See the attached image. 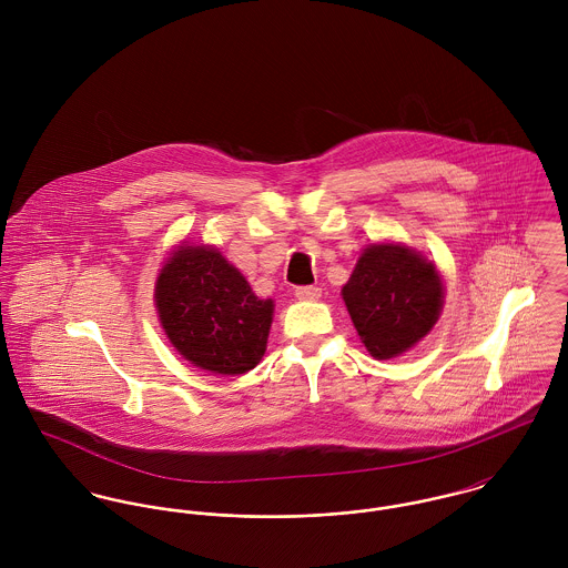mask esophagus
Masks as SVG:
<instances>
[{
  "instance_id": "1",
  "label": "esophagus",
  "mask_w": 568,
  "mask_h": 568,
  "mask_svg": "<svg viewBox=\"0 0 568 568\" xmlns=\"http://www.w3.org/2000/svg\"><path fill=\"white\" fill-rule=\"evenodd\" d=\"M295 297L304 300V302H313V300L322 297V288L320 286H300V288H295Z\"/></svg>"
}]
</instances>
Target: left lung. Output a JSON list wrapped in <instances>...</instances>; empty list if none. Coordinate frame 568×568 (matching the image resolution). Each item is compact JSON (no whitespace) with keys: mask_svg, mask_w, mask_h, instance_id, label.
<instances>
[{"mask_svg":"<svg viewBox=\"0 0 568 568\" xmlns=\"http://www.w3.org/2000/svg\"><path fill=\"white\" fill-rule=\"evenodd\" d=\"M341 293L361 341L378 361L422 341L444 306L439 271L405 244L367 246Z\"/></svg>","mask_w":568,"mask_h":568,"instance_id":"left-lung-1","label":"left lung"}]
</instances>
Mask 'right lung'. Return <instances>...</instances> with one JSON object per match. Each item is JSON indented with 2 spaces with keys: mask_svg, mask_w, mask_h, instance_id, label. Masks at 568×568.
<instances>
[{
  "mask_svg": "<svg viewBox=\"0 0 568 568\" xmlns=\"http://www.w3.org/2000/svg\"><path fill=\"white\" fill-rule=\"evenodd\" d=\"M155 306L174 349L212 374L253 369L266 349L273 300H260L214 246L181 244L163 264Z\"/></svg>",
  "mask_w": 568,
  "mask_h": 568,
  "instance_id": "add662e5",
  "label": "right lung"
}]
</instances>
